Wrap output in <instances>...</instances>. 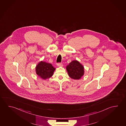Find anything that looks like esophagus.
Wrapping results in <instances>:
<instances>
[{
  "instance_id": "34e87169",
  "label": "esophagus",
  "mask_w": 126,
  "mask_h": 126,
  "mask_svg": "<svg viewBox=\"0 0 126 126\" xmlns=\"http://www.w3.org/2000/svg\"><path fill=\"white\" fill-rule=\"evenodd\" d=\"M57 66H62L63 65L62 63H57Z\"/></svg>"
}]
</instances>
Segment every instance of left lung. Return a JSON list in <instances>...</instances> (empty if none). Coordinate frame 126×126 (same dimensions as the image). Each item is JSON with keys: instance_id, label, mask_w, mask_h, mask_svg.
<instances>
[{"instance_id": "1", "label": "left lung", "mask_w": 126, "mask_h": 126, "mask_svg": "<svg viewBox=\"0 0 126 126\" xmlns=\"http://www.w3.org/2000/svg\"><path fill=\"white\" fill-rule=\"evenodd\" d=\"M66 69L69 76L72 79L79 80L84 75V67L77 60L70 62L66 66Z\"/></svg>"}]
</instances>
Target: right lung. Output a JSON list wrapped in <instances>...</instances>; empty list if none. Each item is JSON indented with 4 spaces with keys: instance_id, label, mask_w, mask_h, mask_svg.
<instances>
[{
    "instance_id": "add662e5",
    "label": "right lung",
    "mask_w": 126,
    "mask_h": 126,
    "mask_svg": "<svg viewBox=\"0 0 126 126\" xmlns=\"http://www.w3.org/2000/svg\"><path fill=\"white\" fill-rule=\"evenodd\" d=\"M35 69L36 75L44 80L51 78L56 70L51 63L42 61L39 63Z\"/></svg>"
}]
</instances>
